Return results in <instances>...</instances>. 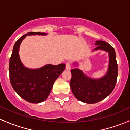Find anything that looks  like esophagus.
Listing matches in <instances>:
<instances>
[{
  "mask_svg": "<svg viewBox=\"0 0 130 130\" xmlns=\"http://www.w3.org/2000/svg\"><path fill=\"white\" fill-rule=\"evenodd\" d=\"M65 68H66L67 70H70L71 69V66H70V61H68L66 62V66H65Z\"/></svg>",
  "mask_w": 130,
  "mask_h": 130,
  "instance_id": "34e87169",
  "label": "esophagus"
}]
</instances>
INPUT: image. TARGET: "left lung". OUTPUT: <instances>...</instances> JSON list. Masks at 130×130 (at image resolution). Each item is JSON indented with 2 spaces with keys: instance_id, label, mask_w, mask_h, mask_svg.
Wrapping results in <instances>:
<instances>
[{
  "instance_id": "8db88e82",
  "label": "left lung",
  "mask_w": 130,
  "mask_h": 130,
  "mask_svg": "<svg viewBox=\"0 0 130 130\" xmlns=\"http://www.w3.org/2000/svg\"><path fill=\"white\" fill-rule=\"evenodd\" d=\"M96 48L108 52L109 66L106 75L98 79L87 76L78 69L71 70L72 78L70 88L74 96L84 103H97L108 96L112 92L117 80L118 65L116 60L115 50L109 43L104 41H96ZM76 65V63H74Z\"/></svg>"
}]
</instances>
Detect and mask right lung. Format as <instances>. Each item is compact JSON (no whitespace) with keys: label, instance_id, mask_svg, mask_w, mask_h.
<instances>
[{"label":"right lung","instance_id":"obj_1","mask_svg":"<svg viewBox=\"0 0 130 130\" xmlns=\"http://www.w3.org/2000/svg\"><path fill=\"white\" fill-rule=\"evenodd\" d=\"M31 35L47 34L28 32L15 42L9 61V76L12 88L19 96L30 103H39L48 96L55 81L64 71L65 65L48 64L37 69L25 67L19 57V47L26 36Z\"/></svg>","mask_w":130,"mask_h":130}]
</instances>
